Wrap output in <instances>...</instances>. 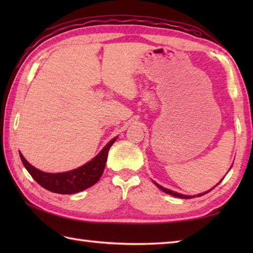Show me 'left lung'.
<instances>
[{
  "instance_id": "left-lung-1",
  "label": "left lung",
  "mask_w": 253,
  "mask_h": 253,
  "mask_svg": "<svg viewBox=\"0 0 253 253\" xmlns=\"http://www.w3.org/2000/svg\"><path fill=\"white\" fill-rule=\"evenodd\" d=\"M232 166H233V165H232ZM232 166H230V169H232ZM222 180H223V179H222ZM222 180H221V181H222ZM221 181H219V182H221ZM153 182H154V185L159 188V189L164 191L165 193H169V195H170V196L176 197V198H180V199H191V198H195V197H201V196H203V195H206V193L211 191L212 189H214V188H215V187L219 184V182H218V184H216L213 188H211V189H209L208 191H204V192H202V193H199V195H196V196H187V195H182V193H178V192L173 191V190H169V189H168V188H164V187H162L161 185H159L158 182H155L154 180H153Z\"/></svg>"
}]
</instances>
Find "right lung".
I'll return each instance as SVG.
<instances>
[{
  "mask_svg": "<svg viewBox=\"0 0 253 253\" xmlns=\"http://www.w3.org/2000/svg\"><path fill=\"white\" fill-rule=\"evenodd\" d=\"M116 139L117 137L113 138L101 150L100 153L89 161L88 163L73 170L64 171V173H45V171H42L32 166L20 152L19 155L26 169L40 186L55 193L72 195V193H77L87 189V188L93 186L95 182H98L100 177L103 174L107 153H109L112 144L116 141Z\"/></svg>",
  "mask_w": 253,
  "mask_h": 253,
  "instance_id": "obj_1",
  "label": "right lung"
}]
</instances>
